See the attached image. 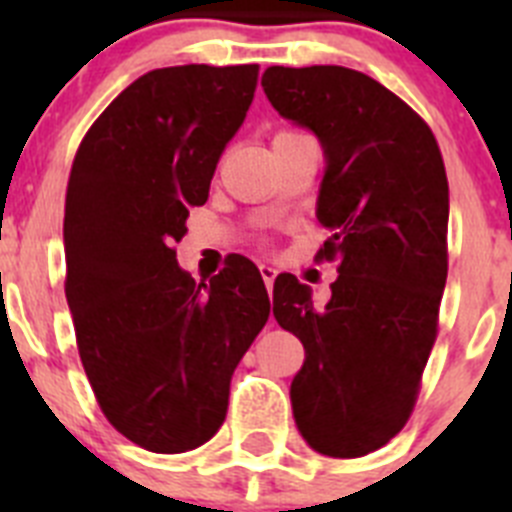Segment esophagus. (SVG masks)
Segmentation results:
<instances>
[{
  "label": "esophagus",
  "mask_w": 512,
  "mask_h": 512,
  "mask_svg": "<svg viewBox=\"0 0 512 512\" xmlns=\"http://www.w3.org/2000/svg\"><path fill=\"white\" fill-rule=\"evenodd\" d=\"M259 271H261V279H264L266 289L271 292V287H274V279H277V269L271 264H259Z\"/></svg>",
  "instance_id": "obj_1"
}]
</instances>
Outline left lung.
<instances>
[{
  "mask_svg": "<svg viewBox=\"0 0 512 512\" xmlns=\"http://www.w3.org/2000/svg\"><path fill=\"white\" fill-rule=\"evenodd\" d=\"M271 107L325 156L318 259L338 261L325 307L295 274L274 279V318L305 346L289 400L318 454L356 459L408 423L446 287L449 182L431 128L372 76L343 66L261 76Z\"/></svg>",
  "mask_w": 512,
  "mask_h": 512,
  "instance_id": "left-lung-1",
  "label": "left lung"
}]
</instances>
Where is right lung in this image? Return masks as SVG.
I'll list each match as a JSON object with an SVG mask.
<instances>
[{
  "mask_svg": "<svg viewBox=\"0 0 512 512\" xmlns=\"http://www.w3.org/2000/svg\"><path fill=\"white\" fill-rule=\"evenodd\" d=\"M256 79V63L148 71L97 117L71 166L63 253L81 364L107 420L153 454L215 436L235 366L269 320L251 259L233 253L197 284L174 251Z\"/></svg>",
  "mask_w": 512,
  "mask_h": 512,
  "instance_id": "right-lung-1",
  "label": "right lung"
}]
</instances>
